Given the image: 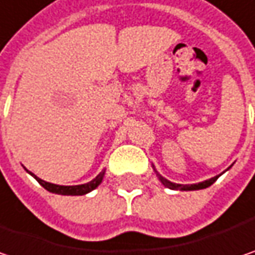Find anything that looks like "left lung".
Masks as SVG:
<instances>
[{"mask_svg": "<svg viewBox=\"0 0 255 255\" xmlns=\"http://www.w3.org/2000/svg\"><path fill=\"white\" fill-rule=\"evenodd\" d=\"M158 179H160V182L164 185L166 187H169V189H179V190H199V189H205V187L211 186L215 180H217L219 176H215V177H212V179H209V180H205V182H201V183H195V185H177V183H172V182H169L167 179H164L163 176H160L157 174Z\"/></svg>", "mask_w": 255, "mask_h": 255, "instance_id": "8db88e82", "label": "left lung"}]
</instances>
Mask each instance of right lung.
Wrapping results in <instances>:
<instances>
[{
	"label": "right lung",
	"mask_w": 255,
	"mask_h": 255,
	"mask_svg": "<svg viewBox=\"0 0 255 255\" xmlns=\"http://www.w3.org/2000/svg\"><path fill=\"white\" fill-rule=\"evenodd\" d=\"M31 176H34V174L31 173ZM34 179L46 190H49L52 193H57V195H72V196H75V195H85V193H88V192H91L95 187H98V185L104 179V172L99 173L94 180H91V182H88L85 185H78V186H60V185H54V183H49V182H44V180L38 179L37 176H34Z\"/></svg>",
	"instance_id": "obj_1"
}]
</instances>
